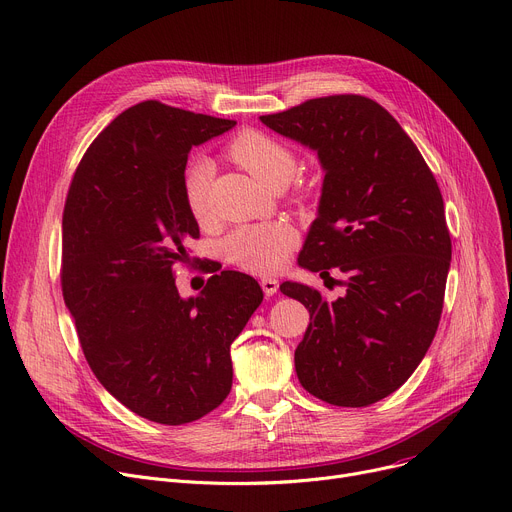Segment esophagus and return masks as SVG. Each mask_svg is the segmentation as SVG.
<instances>
[{
  "label": "esophagus",
  "mask_w": 512,
  "mask_h": 512,
  "mask_svg": "<svg viewBox=\"0 0 512 512\" xmlns=\"http://www.w3.org/2000/svg\"><path fill=\"white\" fill-rule=\"evenodd\" d=\"M261 288H263L265 296H273V294H277V288H280V282H277L275 277H263V280H261Z\"/></svg>",
  "instance_id": "1"
}]
</instances>
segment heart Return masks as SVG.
<instances>
[{
    "instance_id": "heart-1",
    "label": "heart",
    "mask_w": 512,
    "mask_h": 512,
    "mask_svg": "<svg viewBox=\"0 0 512 512\" xmlns=\"http://www.w3.org/2000/svg\"><path fill=\"white\" fill-rule=\"evenodd\" d=\"M230 159L245 167L267 188H286L298 173L296 155L275 138L247 130L237 134L228 145ZM212 167L206 161L192 163L183 173V198L196 220L208 216V188ZM298 241V232L288 222L247 224L230 232L222 243L224 257L251 273H271L280 269Z\"/></svg>"
}]
</instances>
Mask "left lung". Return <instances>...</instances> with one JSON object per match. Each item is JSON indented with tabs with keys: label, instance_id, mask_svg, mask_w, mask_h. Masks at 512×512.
Returning a JSON list of instances; mask_svg holds the SVG:
<instances>
[{
	"label": "left lung",
	"instance_id": "obj_1",
	"mask_svg": "<svg viewBox=\"0 0 512 512\" xmlns=\"http://www.w3.org/2000/svg\"><path fill=\"white\" fill-rule=\"evenodd\" d=\"M261 122L314 149L324 169L298 263L320 277L345 273L335 302L280 286L310 312L298 380L335 406L374 404L412 376L439 327L451 239L437 179L394 116L365 96L316 98Z\"/></svg>",
	"mask_w": 512,
	"mask_h": 512
}]
</instances>
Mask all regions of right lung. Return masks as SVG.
Returning <instances> with one entry per match:
<instances>
[{"label":"right lung","mask_w":512,"mask_h":512,"mask_svg":"<svg viewBox=\"0 0 512 512\" xmlns=\"http://www.w3.org/2000/svg\"><path fill=\"white\" fill-rule=\"evenodd\" d=\"M147 100L89 145L63 210L61 288L83 355L126 408L185 425L222 404L230 345L263 300L251 275L220 271L183 300L175 269L200 237L183 198L192 147L235 126Z\"/></svg>","instance_id":"obj_1"}]
</instances>
